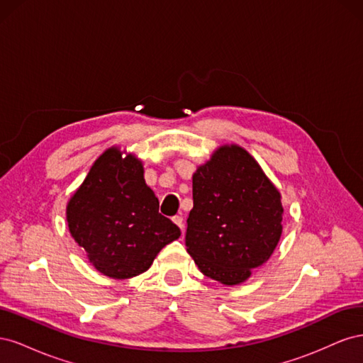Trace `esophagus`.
<instances>
[{"instance_id":"34e87169","label":"esophagus","mask_w":363,"mask_h":363,"mask_svg":"<svg viewBox=\"0 0 363 363\" xmlns=\"http://www.w3.org/2000/svg\"><path fill=\"white\" fill-rule=\"evenodd\" d=\"M172 223L175 224V225H179L180 227V230H182V233H183V228H184V224H183V218L182 216H172Z\"/></svg>"}]
</instances>
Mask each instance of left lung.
<instances>
[{
    "instance_id": "8db88e82",
    "label": "left lung",
    "mask_w": 363,
    "mask_h": 363,
    "mask_svg": "<svg viewBox=\"0 0 363 363\" xmlns=\"http://www.w3.org/2000/svg\"><path fill=\"white\" fill-rule=\"evenodd\" d=\"M192 199L184 244L194 262L224 284L245 281L279 244L280 192L244 148L225 145L194 174Z\"/></svg>"
}]
</instances>
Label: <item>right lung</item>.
<instances>
[{
	"label": "right lung",
	"mask_w": 363,
	"mask_h": 363,
	"mask_svg": "<svg viewBox=\"0 0 363 363\" xmlns=\"http://www.w3.org/2000/svg\"><path fill=\"white\" fill-rule=\"evenodd\" d=\"M67 219L92 265L113 279L147 271L157 252L180 236V228L159 213L140 160L123 157L118 148L94 163L68 203Z\"/></svg>",
	"instance_id": "obj_1"
}]
</instances>
